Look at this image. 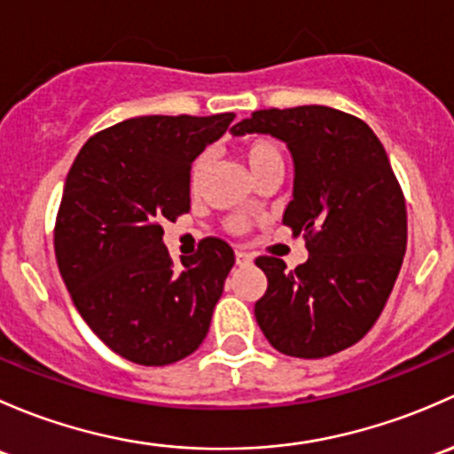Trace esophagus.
Returning <instances> with one entry per match:
<instances>
[{
	"instance_id": "obj_1",
	"label": "esophagus",
	"mask_w": 454,
	"mask_h": 454,
	"mask_svg": "<svg viewBox=\"0 0 454 454\" xmlns=\"http://www.w3.org/2000/svg\"><path fill=\"white\" fill-rule=\"evenodd\" d=\"M251 262H254V258H251L247 251H236V264L238 266H249Z\"/></svg>"
}]
</instances>
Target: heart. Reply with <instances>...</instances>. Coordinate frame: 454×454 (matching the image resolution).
<instances>
[{
	"mask_svg": "<svg viewBox=\"0 0 454 454\" xmlns=\"http://www.w3.org/2000/svg\"><path fill=\"white\" fill-rule=\"evenodd\" d=\"M240 157L245 161L247 170L251 172V176H258L260 172L270 170V168H284V157L279 151L278 144L269 137H249L247 142H242L240 146ZM207 157H200L192 168V188H199L200 181H203L205 172H207Z\"/></svg>",
	"mask_w": 454,
	"mask_h": 454,
	"instance_id": "1",
	"label": "heart"
}]
</instances>
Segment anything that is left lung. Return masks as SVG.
<instances>
[{
    "label": "left lung",
    "mask_w": 454,
    "mask_h": 454,
    "mask_svg": "<svg viewBox=\"0 0 454 454\" xmlns=\"http://www.w3.org/2000/svg\"><path fill=\"white\" fill-rule=\"evenodd\" d=\"M286 144L295 179L282 223L308 240V260L255 264L269 286L255 321L278 352L324 358L358 343L391 295L406 251V205L373 130L321 105L255 111L231 129Z\"/></svg>",
    "instance_id": "8db88e82"
}]
</instances>
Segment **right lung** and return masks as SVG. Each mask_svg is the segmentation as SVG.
Here are the masks:
<instances>
[{
    "label": "right lung",
    "instance_id": "obj_1",
    "mask_svg": "<svg viewBox=\"0 0 454 454\" xmlns=\"http://www.w3.org/2000/svg\"><path fill=\"white\" fill-rule=\"evenodd\" d=\"M233 114L142 115L93 135L65 179L54 251L93 334L137 365L190 356L209 330L233 249L205 238L175 269L163 223L190 212V168Z\"/></svg>",
    "mask_w": 454,
    "mask_h": 454
}]
</instances>
